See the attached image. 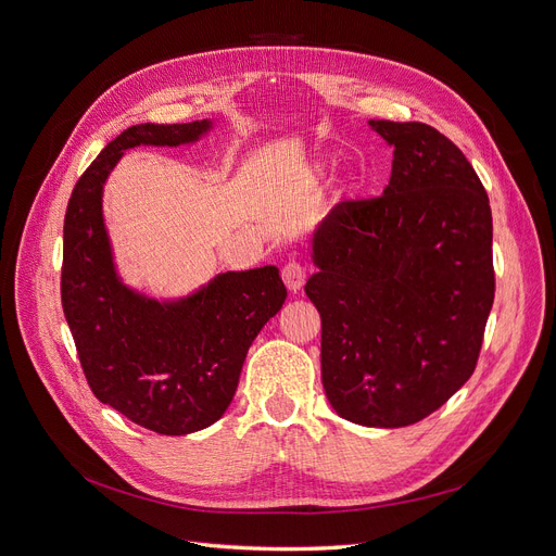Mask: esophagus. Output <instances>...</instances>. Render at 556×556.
Here are the masks:
<instances>
[{"label": "esophagus", "instance_id": "1", "mask_svg": "<svg viewBox=\"0 0 556 556\" xmlns=\"http://www.w3.org/2000/svg\"><path fill=\"white\" fill-rule=\"evenodd\" d=\"M305 278H307V271H305V267L301 262H287L285 267H282V280H285V285H287V289L292 294H299L301 289H303V285H305Z\"/></svg>", "mask_w": 556, "mask_h": 556}]
</instances>
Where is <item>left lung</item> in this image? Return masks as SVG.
<instances>
[{"mask_svg":"<svg viewBox=\"0 0 556 556\" xmlns=\"http://www.w3.org/2000/svg\"><path fill=\"white\" fill-rule=\"evenodd\" d=\"M393 149L382 197L334 205L312 235L332 409L405 428L472 376L495 294L493 219L466 155L420 122H368Z\"/></svg>","mask_w":556,"mask_h":556,"instance_id":"left-lung-1","label":"left lung"}]
</instances>
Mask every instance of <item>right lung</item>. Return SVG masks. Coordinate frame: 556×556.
Masks as SVG:
<instances>
[{
  "mask_svg": "<svg viewBox=\"0 0 556 556\" xmlns=\"http://www.w3.org/2000/svg\"><path fill=\"white\" fill-rule=\"evenodd\" d=\"M210 130L213 119L126 128L78 178L63 226V312L92 393L138 426L172 437L224 416L251 343L287 289L271 264L217 274L176 299L126 285L103 219V185L128 149L192 144Z\"/></svg>",
  "mask_w": 556,
  "mask_h": 556,
  "instance_id": "obj_1",
  "label": "right lung"
}]
</instances>
